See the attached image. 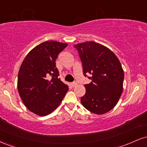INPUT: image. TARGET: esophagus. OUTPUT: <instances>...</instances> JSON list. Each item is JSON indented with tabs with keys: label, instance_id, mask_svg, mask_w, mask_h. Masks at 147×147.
Returning <instances> with one entry per match:
<instances>
[{
	"label": "esophagus",
	"instance_id": "1",
	"mask_svg": "<svg viewBox=\"0 0 147 147\" xmlns=\"http://www.w3.org/2000/svg\"><path fill=\"white\" fill-rule=\"evenodd\" d=\"M77 85V82H75L71 83V86H72V87H75Z\"/></svg>",
	"mask_w": 147,
	"mask_h": 147
}]
</instances>
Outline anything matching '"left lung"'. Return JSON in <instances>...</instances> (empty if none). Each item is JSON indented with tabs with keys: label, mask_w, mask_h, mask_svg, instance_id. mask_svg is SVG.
<instances>
[{
	"label": "left lung",
	"mask_w": 147,
	"mask_h": 147,
	"mask_svg": "<svg viewBox=\"0 0 147 147\" xmlns=\"http://www.w3.org/2000/svg\"><path fill=\"white\" fill-rule=\"evenodd\" d=\"M85 77L92 82L85 84L81 102L88 111L102 115L115 107L123 90L124 74L122 65L110 49L93 41L75 45Z\"/></svg>",
	"instance_id": "left-lung-1"
}]
</instances>
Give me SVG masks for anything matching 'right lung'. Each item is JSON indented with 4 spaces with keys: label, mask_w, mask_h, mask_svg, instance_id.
Returning <instances> with one entry per match:
<instances>
[{
    "label": "right lung",
    "mask_w": 147,
    "mask_h": 147,
    "mask_svg": "<svg viewBox=\"0 0 147 147\" xmlns=\"http://www.w3.org/2000/svg\"><path fill=\"white\" fill-rule=\"evenodd\" d=\"M67 43L48 41L28 54L18 75L17 87L25 106L40 116L51 113L58 107L68 90L59 78L56 59Z\"/></svg>",
    "instance_id": "1"
}]
</instances>
